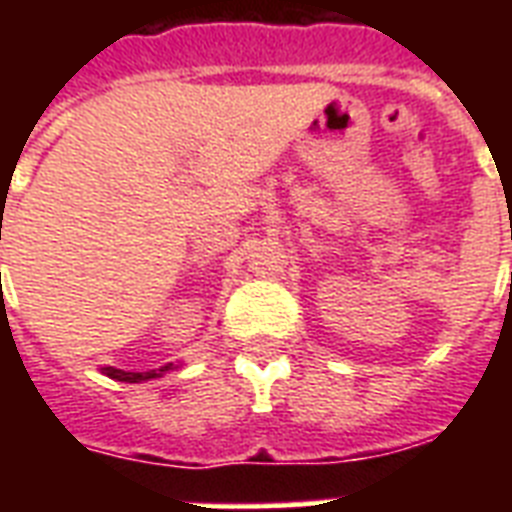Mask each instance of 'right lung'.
<instances>
[{
    "label": "right lung",
    "instance_id": "right-lung-1",
    "mask_svg": "<svg viewBox=\"0 0 512 512\" xmlns=\"http://www.w3.org/2000/svg\"><path fill=\"white\" fill-rule=\"evenodd\" d=\"M175 369L177 364H164L159 366V369H148V372H124V369H116V366H103V374L119 382H148V380H156V377H164V374L175 372Z\"/></svg>",
    "mask_w": 512,
    "mask_h": 512
}]
</instances>
